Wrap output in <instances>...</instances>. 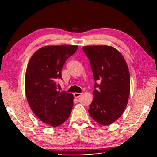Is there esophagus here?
Returning a JSON list of instances; mask_svg holds the SVG:
<instances>
[{
	"instance_id": "1",
	"label": "esophagus",
	"mask_w": 157,
	"mask_h": 157,
	"mask_svg": "<svg viewBox=\"0 0 157 157\" xmlns=\"http://www.w3.org/2000/svg\"><path fill=\"white\" fill-rule=\"evenodd\" d=\"M81 95H82V94H81V93H74V97H76V98H78V97H80Z\"/></svg>"
}]
</instances>
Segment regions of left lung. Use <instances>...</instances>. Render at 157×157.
Wrapping results in <instances>:
<instances>
[{
  "label": "left lung",
  "mask_w": 157,
  "mask_h": 157,
  "mask_svg": "<svg viewBox=\"0 0 157 157\" xmlns=\"http://www.w3.org/2000/svg\"><path fill=\"white\" fill-rule=\"evenodd\" d=\"M82 49L89 59L95 81L93 101L89 113L95 122L109 125L118 120L128 101L130 74L123 56L109 46H86Z\"/></svg>",
  "instance_id": "8db88e82"
}]
</instances>
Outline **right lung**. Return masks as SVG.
I'll use <instances>...</instances> for the list:
<instances>
[{
	"label": "right lung",
	"instance_id": "1",
	"mask_svg": "<svg viewBox=\"0 0 157 157\" xmlns=\"http://www.w3.org/2000/svg\"><path fill=\"white\" fill-rule=\"evenodd\" d=\"M78 46H46L32 56L25 76V91L32 111L44 123L53 127L68 120L73 108L74 96L57 91L55 80L62 79L61 71Z\"/></svg>",
	"mask_w": 157,
	"mask_h": 157
}]
</instances>
